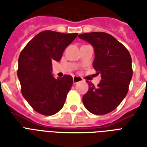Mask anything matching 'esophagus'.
<instances>
[{"label": "esophagus", "mask_w": 147, "mask_h": 147, "mask_svg": "<svg viewBox=\"0 0 147 147\" xmlns=\"http://www.w3.org/2000/svg\"><path fill=\"white\" fill-rule=\"evenodd\" d=\"M82 80V79L80 78V77L79 76H74L73 77V83L76 84V83H79V82H80Z\"/></svg>", "instance_id": "obj_1"}]
</instances>
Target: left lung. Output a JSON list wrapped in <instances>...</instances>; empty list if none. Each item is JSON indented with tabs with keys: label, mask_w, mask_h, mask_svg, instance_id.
Wrapping results in <instances>:
<instances>
[{
	"label": "left lung",
	"mask_w": 147,
	"mask_h": 147,
	"mask_svg": "<svg viewBox=\"0 0 147 147\" xmlns=\"http://www.w3.org/2000/svg\"><path fill=\"white\" fill-rule=\"evenodd\" d=\"M78 37L93 45L95 54L93 67L102 78L97 86L86 81L89 90L83 97V105L93 114H107L117 108L127 94L133 72L131 55L109 34L91 32Z\"/></svg>",
	"instance_id": "1"
}]
</instances>
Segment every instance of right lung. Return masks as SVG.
<instances>
[{
    "mask_svg": "<svg viewBox=\"0 0 147 147\" xmlns=\"http://www.w3.org/2000/svg\"><path fill=\"white\" fill-rule=\"evenodd\" d=\"M77 35L44 30L34 37L20 54L17 76L21 92L38 113L52 116L64 106L73 79L69 75L55 79L52 61H61L64 49Z\"/></svg>",
    "mask_w": 147,
    "mask_h": 147,
    "instance_id": "obj_1",
    "label": "right lung"
}]
</instances>
